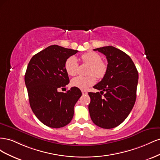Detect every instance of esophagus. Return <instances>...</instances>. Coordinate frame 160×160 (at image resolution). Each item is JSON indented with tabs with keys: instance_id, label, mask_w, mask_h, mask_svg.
I'll return each mask as SVG.
<instances>
[{
	"instance_id": "esophagus-1",
	"label": "esophagus",
	"mask_w": 160,
	"mask_h": 160,
	"mask_svg": "<svg viewBox=\"0 0 160 160\" xmlns=\"http://www.w3.org/2000/svg\"><path fill=\"white\" fill-rule=\"evenodd\" d=\"M82 94H83V95H88V92H87L86 91H82Z\"/></svg>"
}]
</instances>
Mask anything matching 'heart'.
<instances>
[{
    "instance_id": "b5f03b06",
    "label": "heart",
    "mask_w": 160,
    "mask_h": 160,
    "mask_svg": "<svg viewBox=\"0 0 160 160\" xmlns=\"http://www.w3.org/2000/svg\"><path fill=\"white\" fill-rule=\"evenodd\" d=\"M83 63L89 65L87 74L88 75L83 77L78 76L71 81V85L81 89H87L95 83V77L101 79L106 75L108 66L98 53L88 52L81 56ZM79 64L75 56H71L65 62V69L67 74L70 76H75L78 71Z\"/></svg>"
}]
</instances>
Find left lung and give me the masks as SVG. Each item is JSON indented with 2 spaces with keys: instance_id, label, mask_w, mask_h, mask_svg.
Wrapping results in <instances>:
<instances>
[{
  "instance_id": "left-lung-1",
  "label": "left lung",
  "mask_w": 160,
  "mask_h": 160,
  "mask_svg": "<svg viewBox=\"0 0 160 160\" xmlns=\"http://www.w3.org/2000/svg\"><path fill=\"white\" fill-rule=\"evenodd\" d=\"M93 50L105 55L108 64L107 73L93 87L100 93H88L90 117L98 126L111 129L122 123L133 108L138 72L130 57L117 48L107 46Z\"/></svg>"
}]
</instances>
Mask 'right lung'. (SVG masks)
<instances>
[{
	"label": "right lung",
	"instance_id": "right-lung-1",
	"mask_svg": "<svg viewBox=\"0 0 160 160\" xmlns=\"http://www.w3.org/2000/svg\"><path fill=\"white\" fill-rule=\"evenodd\" d=\"M77 52L51 45L37 53L28 62L25 82L29 103L38 119L48 127L62 128L73 117L74 106L82 95L81 90L72 87L62 93L58 89L69 84L65 62Z\"/></svg>",
	"mask_w": 160,
	"mask_h": 160
}]
</instances>
